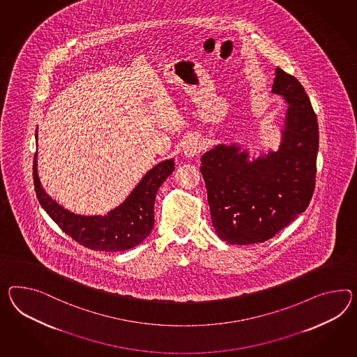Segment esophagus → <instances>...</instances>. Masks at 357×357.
Returning a JSON list of instances; mask_svg holds the SVG:
<instances>
[{
	"instance_id": "obj_1",
	"label": "esophagus",
	"mask_w": 357,
	"mask_h": 357,
	"mask_svg": "<svg viewBox=\"0 0 357 357\" xmlns=\"http://www.w3.org/2000/svg\"><path fill=\"white\" fill-rule=\"evenodd\" d=\"M183 154L188 158H194L202 151V144L197 139H188L183 145Z\"/></svg>"
}]
</instances>
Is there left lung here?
Masks as SVG:
<instances>
[{
  "mask_svg": "<svg viewBox=\"0 0 357 357\" xmlns=\"http://www.w3.org/2000/svg\"><path fill=\"white\" fill-rule=\"evenodd\" d=\"M273 94L289 105L277 151L248 160L237 144L202 156L212 225L229 245L268 241L305 211L314 190L319 124L302 84L277 67Z\"/></svg>",
  "mask_w": 357,
  "mask_h": 357,
  "instance_id": "1",
  "label": "left lung"
}]
</instances>
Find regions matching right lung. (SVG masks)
I'll list each match as a JSON object with an SVG mask.
<instances>
[{
  "mask_svg": "<svg viewBox=\"0 0 357 357\" xmlns=\"http://www.w3.org/2000/svg\"><path fill=\"white\" fill-rule=\"evenodd\" d=\"M174 169V159L155 165L142 177L128 198L106 216L75 215L53 201L43 189L37 174V151L33 183L40 204L67 236L91 250L118 252L137 246L151 233L156 192Z\"/></svg>",
  "mask_w": 357,
  "mask_h": 357,
  "instance_id": "add662e5",
  "label": "right lung"
}]
</instances>
